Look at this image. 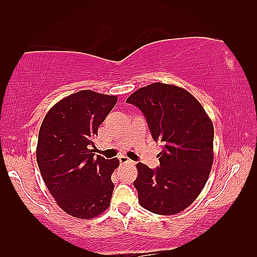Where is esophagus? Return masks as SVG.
<instances>
[{
  "instance_id": "obj_1",
  "label": "esophagus",
  "mask_w": 257,
  "mask_h": 257,
  "mask_svg": "<svg viewBox=\"0 0 257 257\" xmlns=\"http://www.w3.org/2000/svg\"><path fill=\"white\" fill-rule=\"evenodd\" d=\"M118 160H119V163H121V164H135L134 161L129 160L128 157H125V156H119Z\"/></svg>"
}]
</instances>
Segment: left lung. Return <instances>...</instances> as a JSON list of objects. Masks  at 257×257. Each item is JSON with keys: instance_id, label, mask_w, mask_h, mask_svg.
<instances>
[{"instance_id": "1", "label": "left lung", "mask_w": 257, "mask_h": 257, "mask_svg": "<svg viewBox=\"0 0 257 257\" xmlns=\"http://www.w3.org/2000/svg\"><path fill=\"white\" fill-rule=\"evenodd\" d=\"M125 102L142 111L154 141L163 143L160 167L136 164L139 202L154 214L180 213L200 195L210 174L213 123L200 102L176 85L156 82Z\"/></svg>"}]
</instances>
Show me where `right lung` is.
I'll return each instance as SVG.
<instances>
[{
    "instance_id": "obj_1",
    "label": "right lung",
    "mask_w": 257,
    "mask_h": 257,
    "mask_svg": "<svg viewBox=\"0 0 257 257\" xmlns=\"http://www.w3.org/2000/svg\"><path fill=\"white\" fill-rule=\"evenodd\" d=\"M117 96L81 90L48 111L41 124L36 159L44 183L71 216L93 218L110 206L117 159L94 157L93 139Z\"/></svg>"
}]
</instances>
